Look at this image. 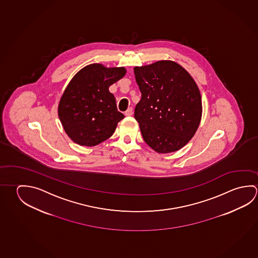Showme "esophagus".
I'll return each mask as SVG.
<instances>
[{
    "label": "esophagus",
    "instance_id": "1",
    "mask_svg": "<svg viewBox=\"0 0 258 258\" xmlns=\"http://www.w3.org/2000/svg\"><path fill=\"white\" fill-rule=\"evenodd\" d=\"M132 114H133V109H132V108H128V109L125 111V116H127V117L131 116Z\"/></svg>",
    "mask_w": 258,
    "mask_h": 258
}]
</instances>
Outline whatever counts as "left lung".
Listing matches in <instances>:
<instances>
[{
  "label": "left lung",
  "mask_w": 258,
  "mask_h": 258,
  "mask_svg": "<svg viewBox=\"0 0 258 258\" xmlns=\"http://www.w3.org/2000/svg\"><path fill=\"white\" fill-rule=\"evenodd\" d=\"M134 73L141 92L134 117L145 142L159 154L177 151L194 137L201 121L199 87L173 60L135 67Z\"/></svg>",
  "instance_id": "8db88e82"
}]
</instances>
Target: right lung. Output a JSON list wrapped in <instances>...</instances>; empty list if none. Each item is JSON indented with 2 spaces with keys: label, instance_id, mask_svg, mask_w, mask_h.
Segmentation results:
<instances>
[{
  "label": "right lung",
  "instance_id": "right-lung-1",
  "mask_svg": "<svg viewBox=\"0 0 258 258\" xmlns=\"http://www.w3.org/2000/svg\"><path fill=\"white\" fill-rule=\"evenodd\" d=\"M127 73L124 67L87 65L72 79L59 100L58 115L75 143L93 147L110 138L124 115L109 88Z\"/></svg>",
  "mask_w": 258,
  "mask_h": 258
}]
</instances>
